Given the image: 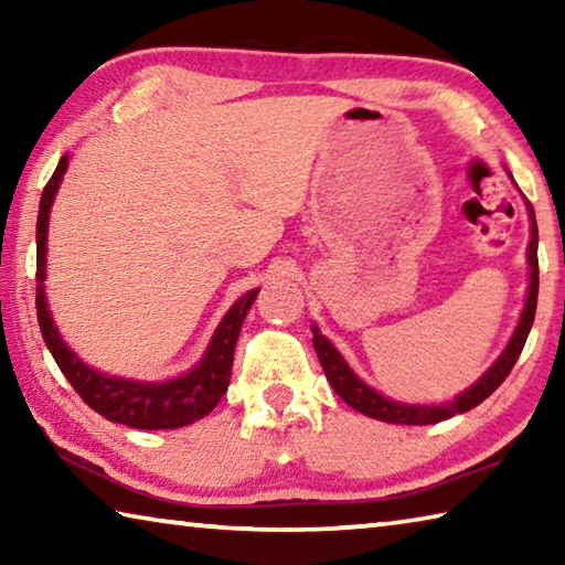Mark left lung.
Segmentation results:
<instances>
[{"mask_svg": "<svg viewBox=\"0 0 565 565\" xmlns=\"http://www.w3.org/2000/svg\"><path fill=\"white\" fill-rule=\"evenodd\" d=\"M525 206H529V216H531V244H529L531 284H529V296H525L521 321L513 331L509 347L503 349V353L495 359L493 366L486 371V374L478 379L471 388H466L461 396H456L451 404L416 406V404H398V401L381 396L379 391L366 386L356 374H353L341 353L333 349V343L323 337L317 327H313V349H317L323 374H327L333 391H337V394L347 401L351 408L361 411L363 416L386 420V424L428 426V424H438V420L451 418L454 414H466V411L476 408L481 401L489 398L493 391L503 384L505 376L511 374V369L521 356L525 339H529V331L533 327V317H535V301H539V226H535L533 206L529 202H525Z\"/></svg>", "mask_w": 565, "mask_h": 565, "instance_id": "left-lung-1", "label": "left lung"}]
</instances>
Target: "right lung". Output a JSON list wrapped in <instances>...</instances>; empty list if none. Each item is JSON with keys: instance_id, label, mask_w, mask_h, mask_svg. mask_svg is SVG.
I'll use <instances>...</instances> for the list:
<instances>
[{"instance_id": "1", "label": "right lung", "mask_w": 565, "mask_h": 565, "mask_svg": "<svg viewBox=\"0 0 565 565\" xmlns=\"http://www.w3.org/2000/svg\"><path fill=\"white\" fill-rule=\"evenodd\" d=\"M70 159L62 157L56 164L52 179L46 181L40 202V216H36V319L46 349L52 351L56 366L62 369L66 381L74 386L84 404L97 411L114 424H124L129 428H145V431H159V428H181L194 424V420L212 414L214 406L222 401L228 388L234 366V349L238 331L246 319L248 309L256 299L259 289L244 294L226 317L218 323L212 343L204 359L191 369L189 374L147 384V381H131L119 376H107L89 369L87 363L76 359V353L62 341L56 331L52 313L46 309L44 296V276H46V226H50V209L54 204L56 189L66 171Z\"/></svg>"}]
</instances>
